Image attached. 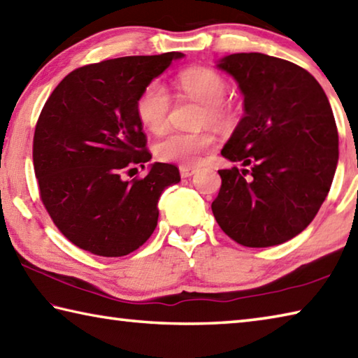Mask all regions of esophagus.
<instances>
[{"mask_svg":"<svg viewBox=\"0 0 358 358\" xmlns=\"http://www.w3.org/2000/svg\"><path fill=\"white\" fill-rule=\"evenodd\" d=\"M199 169L197 167H191V166H181L180 167V175L181 178H189L194 173H197Z\"/></svg>","mask_w":358,"mask_h":358,"instance_id":"esophagus-1","label":"esophagus"}]
</instances>
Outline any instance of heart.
Segmentation results:
<instances>
[{
  "label": "heart",
  "mask_w": 358,
  "mask_h": 358,
  "mask_svg": "<svg viewBox=\"0 0 358 358\" xmlns=\"http://www.w3.org/2000/svg\"><path fill=\"white\" fill-rule=\"evenodd\" d=\"M178 86L191 99L206 108L205 120L214 125H224L230 120V109L222 105L227 95V83L216 70L206 67H191L181 71ZM171 95L164 84L150 83L142 90L136 101V114L142 125L152 133H162L169 123ZM213 136L208 133H172L157 145V153L162 161L194 164L213 145Z\"/></svg>",
  "instance_id": "1"
}]
</instances>
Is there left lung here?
Masks as SVG:
<instances>
[{
    "instance_id": "obj_1",
    "label": "left lung",
    "mask_w": 358,
    "mask_h": 358,
    "mask_svg": "<svg viewBox=\"0 0 358 358\" xmlns=\"http://www.w3.org/2000/svg\"><path fill=\"white\" fill-rule=\"evenodd\" d=\"M216 67L244 95V117L220 150L244 169L219 171L214 217L241 245L287 243L307 229L332 186L338 131L327 95L307 70L274 56L235 53Z\"/></svg>"
}]
</instances>
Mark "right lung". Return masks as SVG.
<instances>
[{
	"label": "right lung",
	"instance_id": "add662e5",
	"mask_svg": "<svg viewBox=\"0 0 358 358\" xmlns=\"http://www.w3.org/2000/svg\"><path fill=\"white\" fill-rule=\"evenodd\" d=\"M181 57L172 51L90 64L64 78L45 103L32 145L36 178L55 225L80 249L123 257L157 229L159 197L180 181L178 167L153 162L133 180L123 172L152 159L136 101Z\"/></svg>",
	"mask_w": 358,
	"mask_h": 358
}]
</instances>
